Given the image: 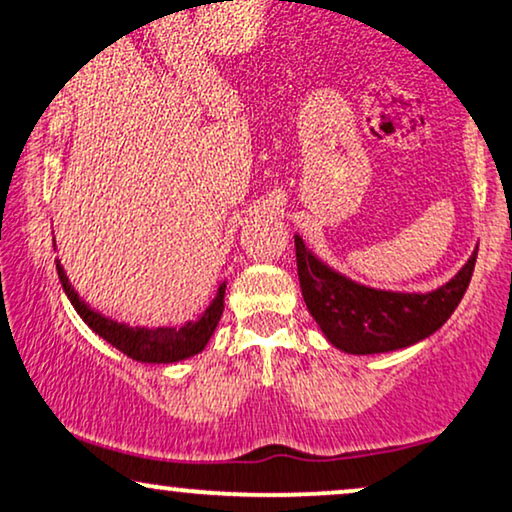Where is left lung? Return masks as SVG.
<instances>
[{
  "mask_svg": "<svg viewBox=\"0 0 512 512\" xmlns=\"http://www.w3.org/2000/svg\"><path fill=\"white\" fill-rule=\"evenodd\" d=\"M296 268L308 313L334 349L372 356L406 349L439 330L456 311L475 270L477 249L446 285L432 292H391L327 266L294 235Z\"/></svg>",
  "mask_w": 512,
  "mask_h": 512,
  "instance_id": "obj_1",
  "label": "left lung"
}]
</instances>
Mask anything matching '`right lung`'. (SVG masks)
I'll return each instance as SVG.
<instances>
[{
  "instance_id": "1",
  "label": "right lung",
  "mask_w": 512,
  "mask_h": 512,
  "mask_svg": "<svg viewBox=\"0 0 512 512\" xmlns=\"http://www.w3.org/2000/svg\"><path fill=\"white\" fill-rule=\"evenodd\" d=\"M56 273H59L61 287L63 292H66L68 301H71L75 313L85 320V325L90 327L94 334H99L104 342H109L113 349L130 356L132 361L178 363L185 361V358L197 356V353L204 351L211 334L216 332L220 315H223L227 282H220L213 301L206 306V311L201 313L197 320H189V323L180 327H130L125 323H118V320L106 318V315L87 306L85 301L80 299V294L73 289L59 258H56Z\"/></svg>"
}]
</instances>
